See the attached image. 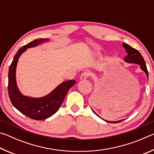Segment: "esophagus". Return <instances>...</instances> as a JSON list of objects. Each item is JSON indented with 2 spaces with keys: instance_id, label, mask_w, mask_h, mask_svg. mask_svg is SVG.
<instances>
[{
  "instance_id": "obj_1",
  "label": "esophagus",
  "mask_w": 154,
  "mask_h": 154,
  "mask_svg": "<svg viewBox=\"0 0 154 154\" xmlns=\"http://www.w3.org/2000/svg\"><path fill=\"white\" fill-rule=\"evenodd\" d=\"M90 75H91V73L89 71H84L82 72V75H81L80 79H86L90 76Z\"/></svg>"
}]
</instances>
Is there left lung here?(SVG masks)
<instances>
[{
    "label": "left lung",
    "instance_id": "8db88e82",
    "mask_svg": "<svg viewBox=\"0 0 154 154\" xmlns=\"http://www.w3.org/2000/svg\"><path fill=\"white\" fill-rule=\"evenodd\" d=\"M122 45H123V47L125 48V49H126V51L128 54L127 56L124 58V60L126 62H128V63H135V64H139L140 69H141L143 71L145 72L146 75H147V79H148V71L147 69V66H146L144 59H143V56L141 54H140V52L138 51L137 49L132 48L131 46H130L129 45H128V44H126V43H123ZM94 113L96 115V116H98V115L95 113V112H94ZM99 118H100V117H99ZM105 121L106 122H109V123H118V122H120L123 120H119V121H117V122H110V121H106V120H105Z\"/></svg>",
    "mask_w": 154,
    "mask_h": 154
}]
</instances>
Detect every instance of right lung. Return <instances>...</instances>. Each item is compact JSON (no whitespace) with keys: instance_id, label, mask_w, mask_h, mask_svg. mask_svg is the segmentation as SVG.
I'll list each match as a JSON object with an SVG mask.
<instances>
[{"instance_id":"right-lung-1","label":"right lung","mask_w":154,"mask_h":154,"mask_svg":"<svg viewBox=\"0 0 154 154\" xmlns=\"http://www.w3.org/2000/svg\"><path fill=\"white\" fill-rule=\"evenodd\" d=\"M48 39H36L21 48L15 54L10 65L8 75V92L12 105L18 111L35 120H43L49 118L60 107L70 88L76 83L75 80H69L60 84L48 95L42 98H31L22 95L18 90L15 79V71L18 59L27 48L37 46Z\"/></svg>"}]
</instances>
